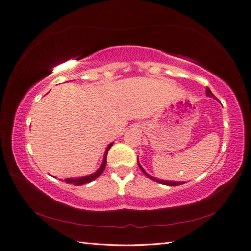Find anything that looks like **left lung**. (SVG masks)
<instances>
[{
  "mask_svg": "<svg viewBox=\"0 0 251 251\" xmlns=\"http://www.w3.org/2000/svg\"><path fill=\"white\" fill-rule=\"evenodd\" d=\"M206 95L209 96V97H215L213 94H212V92H211V89L207 87L206 88ZM138 164H139V167L141 168V170L142 172H143L145 175H146V177L148 178H150V179H152V180H154V181H156V182H158V183H162V184H166V186H179V184H182V183H184V182H178V181H166V180H159V179H156V178H154V177H152L151 176V175H149L148 173L145 172V170L142 168V166L140 165V163H139V160H138Z\"/></svg>",
  "mask_w": 251,
  "mask_h": 251,
  "instance_id": "left-lung-1",
  "label": "left lung"
}]
</instances>
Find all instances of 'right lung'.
Segmentation results:
<instances>
[{
  "label": "right lung",
  "instance_id": "add662e5",
  "mask_svg": "<svg viewBox=\"0 0 251 251\" xmlns=\"http://www.w3.org/2000/svg\"><path fill=\"white\" fill-rule=\"evenodd\" d=\"M113 143H110L109 145L107 146L106 149V152H105V155H103V160H102V164L101 166L98 168L97 172H95L94 174H91L88 175V176H84V177H81V178H67L65 179V182L68 183H72L74 184V186H82V184H85V183H88V182H92L95 180V179H97L100 175L102 174L103 169H105L106 167V164H107V154H108V151H109V149L111 148Z\"/></svg>",
  "mask_w": 251,
  "mask_h": 251
}]
</instances>
